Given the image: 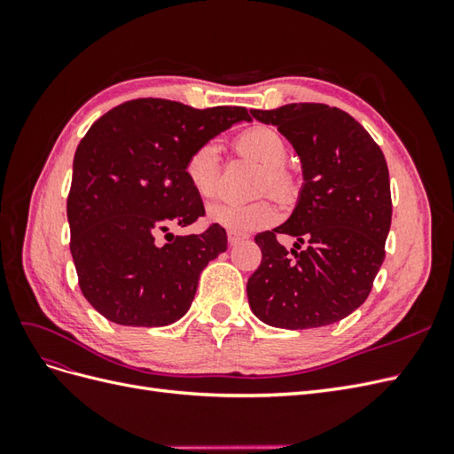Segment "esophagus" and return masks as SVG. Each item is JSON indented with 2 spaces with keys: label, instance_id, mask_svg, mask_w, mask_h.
Returning <instances> with one entry per match:
<instances>
[{
  "label": "esophagus",
  "instance_id": "34e87169",
  "mask_svg": "<svg viewBox=\"0 0 454 454\" xmlns=\"http://www.w3.org/2000/svg\"><path fill=\"white\" fill-rule=\"evenodd\" d=\"M244 239H246V237L239 235V232H232V231H229V232H227V240H229V244H231V246H237V244H240Z\"/></svg>",
  "mask_w": 454,
  "mask_h": 454
}]
</instances>
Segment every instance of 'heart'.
<instances>
[{"label":"heart","instance_id":"1","mask_svg":"<svg viewBox=\"0 0 454 454\" xmlns=\"http://www.w3.org/2000/svg\"><path fill=\"white\" fill-rule=\"evenodd\" d=\"M239 155L255 162L263 168L259 189L270 191L278 199H292L297 182L295 176L284 167L287 157V144L284 136L265 125H255L242 130L235 138ZM185 176L200 199H210L217 191L219 180V151L215 144H202L191 151L185 160ZM278 210L269 199L254 202H215L208 208V222L227 231L246 235L270 225L277 219Z\"/></svg>","mask_w":454,"mask_h":454}]
</instances>
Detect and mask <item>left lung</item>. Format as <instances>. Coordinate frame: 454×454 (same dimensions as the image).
<instances>
[{
	"label": "left lung",
	"instance_id": "left-lung-1",
	"mask_svg": "<svg viewBox=\"0 0 454 454\" xmlns=\"http://www.w3.org/2000/svg\"><path fill=\"white\" fill-rule=\"evenodd\" d=\"M250 114L278 129L303 168L292 215L255 237L261 265L246 286L250 309L261 322L282 329L335 324L364 305L384 261L392 223L387 160L342 109L287 104ZM277 234L298 239L292 254Z\"/></svg>",
	"mask_w": 454,
	"mask_h": 454
}]
</instances>
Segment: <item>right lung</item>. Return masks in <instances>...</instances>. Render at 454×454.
I'll use <instances>...</instances> for the list:
<instances>
[{
	"mask_svg": "<svg viewBox=\"0 0 454 454\" xmlns=\"http://www.w3.org/2000/svg\"><path fill=\"white\" fill-rule=\"evenodd\" d=\"M240 121H250L244 107L140 98L102 115L79 142L67 197L70 250L81 292L104 318L155 327L189 310L202 269L227 250V232L219 225L200 235L168 232L204 215L185 160ZM162 231L167 245L158 242Z\"/></svg>",
	"mask_w": 454,
	"mask_h": 454,
	"instance_id": "obj_1",
	"label": "right lung"
}]
</instances>
